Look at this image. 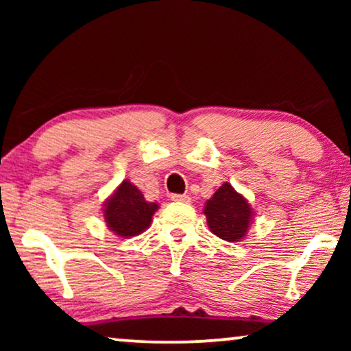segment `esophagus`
<instances>
[{
	"label": "esophagus",
	"instance_id": "obj_1",
	"mask_svg": "<svg viewBox=\"0 0 351 351\" xmlns=\"http://www.w3.org/2000/svg\"><path fill=\"white\" fill-rule=\"evenodd\" d=\"M172 201H179V203H190V196L189 195H171Z\"/></svg>",
	"mask_w": 351,
	"mask_h": 351
}]
</instances>
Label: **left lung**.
I'll return each mask as SVG.
<instances>
[{"label":"left lung","mask_w":351,"mask_h":351,"mask_svg":"<svg viewBox=\"0 0 351 351\" xmlns=\"http://www.w3.org/2000/svg\"><path fill=\"white\" fill-rule=\"evenodd\" d=\"M204 214L210 232L230 243L246 237L252 219L251 206L228 182L215 191L213 198L206 201Z\"/></svg>","instance_id":"8db88e82"}]
</instances>
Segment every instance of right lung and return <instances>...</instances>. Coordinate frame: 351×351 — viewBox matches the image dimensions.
Listing matches in <instances>:
<instances>
[{
  "label": "right lung",
  "mask_w": 351,
  "mask_h": 351,
  "mask_svg": "<svg viewBox=\"0 0 351 351\" xmlns=\"http://www.w3.org/2000/svg\"><path fill=\"white\" fill-rule=\"evenodd\" d=\"M104 206L107 227L121 238L137 237L145 232L158 209V204L145 201L142 191L129 180H123Z\"/></svg>",
  "instance_id": "add662e5"
}]
</instances>
